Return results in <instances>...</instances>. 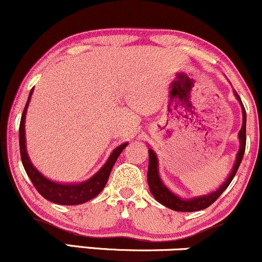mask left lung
Here are the masks:
<instances>
[{"mask_svg": "<svg viewBox=\"0 0 262 262\" xmlns=\"http://www.w3.org/2000/svg\"><path fill=\"white\" fill-rule=\"evenodd\" d=\"M234 93L238 102H240L241 109H243V125H241L240 132H238L237 134L238 140H240V148H238L236 159H235L234 166H232L231 171H230V174L225 179V182L221 184L216 190L209 192V194L206 195H201V196L191 198V199H184V198H180L179 195L174 194L173 191H170L165 185H164L162 179H160L159 163H158L157 154L154 153L153 149L149 148L148 185H149V189H150V192L155 198V200L159 201V203L163 204L164 206H166V208L171 209V210H175V211L190 212V211L203 210V209H206L208 206H210L211 204L214 203V201L216 200L221 194H223L224 190H226L229 184L231 183L232 179H234L238 166H240L241 160H243L244 153H245V145H246V112L243 105V102H241L240 97L237 96V93L235 91Z\"/></svg>", "mask_w": 262, "mask_h": 262, "instance_id": "obj_1", "label": "left lung"}]
</instances>
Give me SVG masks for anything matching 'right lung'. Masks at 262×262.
<instances>
[{
    "instance_id": "1",
    "label": "right lung",
    "mask_w": 262,
    "mask_h": 262,
    "mask_svg": "<svg viewBox=\"0 0 262 262\" xmlns=\"http://www.w3.org/2000/svg\"><path fill=\"white\" fill-rule=\"evenodd\" d=\"M32 93L33 88L30 92L24 113H22L21 123H19V150H21V159L26 173L30 177L31 182H32L34 188L37 189V191L45 199L50 200L54 204H58V205H78V204H83L85 201L93 199L104 189L105 184L108 182L109 174L112 171V168L116 164L118 157L122 153L123 149L128 145V143L117 146L109 155L108 160L104 163V165L93 177L85 180V182L78 184H62L52 182L48 178H46L38 169L34 168V165L27 154V149H26V113H27V108L28 104H30Z\"/></svg>"
}]
</instances>
